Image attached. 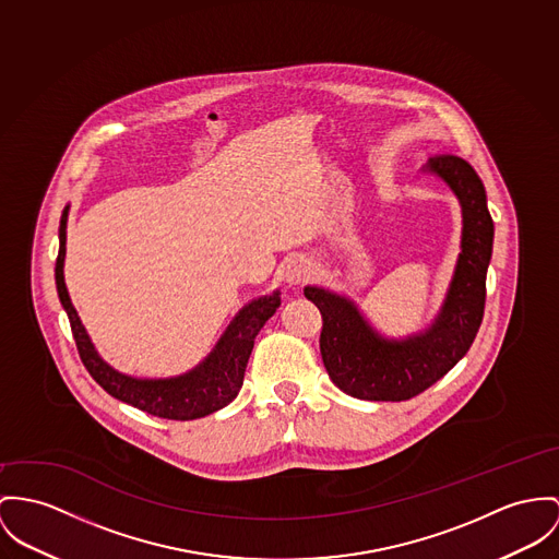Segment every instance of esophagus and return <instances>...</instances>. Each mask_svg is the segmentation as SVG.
<instances>
[{
	"label": "esophagus",
	"instance_id": "obj_1",
	"mask_svg": "<svg viewBox=\"0 0 559 559\" xmlns=\"http://www.w3.org/2000/svg\"><path fill=\"white\" fill-rule=\"evenodd\" d=\"M312 263L310 259L301 258V255H294V258L287 259L285 265H283V276L289 285H300L306 283L310 276H312Z\"/></svg>",
	"mask_w": 559,
	"mask_h": 559
}]
</instances>
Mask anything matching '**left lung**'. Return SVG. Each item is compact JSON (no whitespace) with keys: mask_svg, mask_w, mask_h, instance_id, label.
Returning <instances> with one entry per match:
<instances>
[{"mask_svg":"<svg viewBox=\"0 0 559 559\" xmlns=\"http://www.w3.org/2000/svg\"><path fill=\"white\" fill-rule=\"evenodd\" d=\"M426 170L440 176L462 204V253L440 312L426 332L404 341L381 336L355 301L323 287H304L321 310V357L334 385L359 400L402 402L440 381L473 346L485 312V278L493 249V221L473 166L436 155Z\"/></svg>","mask_w":559,"mask_h":559,"instance_id":"obj_1","label":"left lung"}]
</instances>
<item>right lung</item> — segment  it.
Instances as JSON below:
<instances>
[{
  "mask_svg": "<svg viewBox=\"0 0 559 559\" xmlns=\"http://www.w3.org/2000/svg\"><path fill=\"white\" fill-rule=\"evenodd\" d=\"M68 213L70 206L63 209L59 223V255L55 263V283L61 306L68 312L79 355L95 383L104 386L112 397L131 404L133 408L174 421L200 419L227 406L242 386L255 336L281 306V294L274 292L272 296H263L247 304L227 325L215 348L193 370L173 379H133L121 374L97 355L76 308L72 306L63 281Z\"/></svg>",
  "mask_w": 559,
  "mask_h": 559,
  "instance_id": "1",
  "label": "right lung"
}]
</instances>
